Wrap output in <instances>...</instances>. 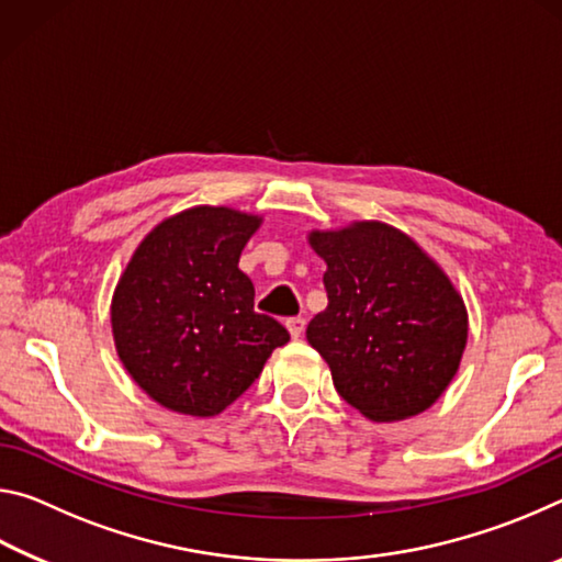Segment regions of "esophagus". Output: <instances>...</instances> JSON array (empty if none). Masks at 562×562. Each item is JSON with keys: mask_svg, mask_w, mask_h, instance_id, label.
Returning a JSON list of instances; mask_svg holds the SVG:
<instances>
[{"mask_svg": "<svg viewBox=\"0 0 562 562\" xmlns=\"http://www.w3.org/2000/svg\"><path fill=\"white\" fill-rule=\"evenodd\" d=\"M288 329H290V335L297 339V337H302V331H304V317H290L288 319Z\"/></svg>", "mask_w": 562, "mask_h": 562, "instance_id": "34e87169", "label": "esophagus"}]
</instances>
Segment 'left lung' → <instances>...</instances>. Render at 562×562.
Instances as JSON below:
<instances>
[{"instance_id":"8db88e82","label":"left lung","mask_w":562,"mask_h":562,"mask_svg":"<svg viewBox=\"0 0 562 562\" xmlns=\"http://www.w3.org/2000/svg\"><path fill=\"white\" fill-rule=\"evenodd\" d=\"M327 310L307 341L339 396L372 422L422 414L459 369L469 319L459 292L412 237L384 223L312 233Z\"/></svg>"}]
</instances>
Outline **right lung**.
Masks as SVG:
<instances>
[{
  "instance_id": "obj_1",
  "label": "right lung",
  "mask_w": 562,
  "mask_h": 562,
  "mask_svg": "<svg viewBox=\"0 0 562 562\" xmlns=\"http://www.w3.org/2000/svg\"><path fill=\"white\" fill-rule=\"evenodd\" d=\"M260 217L198 205L146 235L111 304L119 357L160 406L215 416L288 345L278 319L255 312L252 280L237 268Z\"/></svg>"
}]
</instances>
